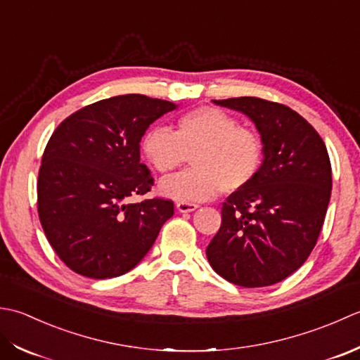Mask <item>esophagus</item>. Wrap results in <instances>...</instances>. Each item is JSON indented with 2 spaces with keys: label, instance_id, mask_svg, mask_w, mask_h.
I'll list each match as a JSON object with an SVG mask.
<instances>
[{
  "label": "esophagus",
  "instance_id": "34e87169",
  "mask_svg": "<svg viewBox=\"0 0 360 360\" xmlns=\"http://www.w3.org/2000/svg\"><path fill=\"white\" fill-rule=\"evenodd\" d=\"M175 207H177L179 212H193V211H195L197 208H199V205L189 203V202H177V205H175Z\"/></svg>",
  "mask_w": 360,
  "mask_h": 360
}]
</instances>
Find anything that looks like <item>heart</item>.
I'll return each mask as SVG.
<instances>
[{
  "instance_id": "b5f03b06",
  "label": "heart",
  "mask_w": 360,
  "mask_h": 360,
  "mask_svg": "<svg viewBox=\"0 0 360 360\" xmlns=\"http://www.w3.org/2000/svg\"><path fill=\"white\" fill-rule=\"evenodd\" d=\"M141 150L161 174L179 169L191 155L193 169L160 181V193L177 202H203L234 193L258 174L262 144L252 129L221 108L200 107L177 120L175 130L155 126L146 131Z\"/></svg>"
}]
</instances>
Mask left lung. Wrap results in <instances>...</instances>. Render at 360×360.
<instances>
[{"instance_id": "8db88e82", "label": "left lung", "mask_w": 360, "mask_h": 360, "mask_svg": "<svg viewBox=\"0 0 360 360\" xmlns=\"http://www.w3.org/2000/svg\"><path fill=\"white\" fill-rule=\"evenodd\" d=\"M212 102L255 124L264 158L255 179L224 203L207 258L233 284L272 285L303 266L323 226L333 189L326 146L283 104L247 96Z\"/></svg>"}]
</instances>
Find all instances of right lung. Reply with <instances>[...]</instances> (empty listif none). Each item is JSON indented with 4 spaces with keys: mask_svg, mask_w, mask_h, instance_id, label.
I'll return each mask as SVG.
<instances>
[{
    "mask_svg": "<svg viewBox=\"0 0 360 360\" xmlns=\"http://www.w3.org/2000/svg\"><path fill=\"white\" fill-rule=\"evenodd\" d=\"M179 105L144 94L94 102L49 138L37 183L39 217L51 247L76 274L105 280L127 274L174 214V203L129 199L150 191L139 141Z\"/></svg>",
    "mask_w": 360,
    "mask_h": 360,
    "instance_id": "right-lung-1",
    "label": "right lung"
}]
</instances>
